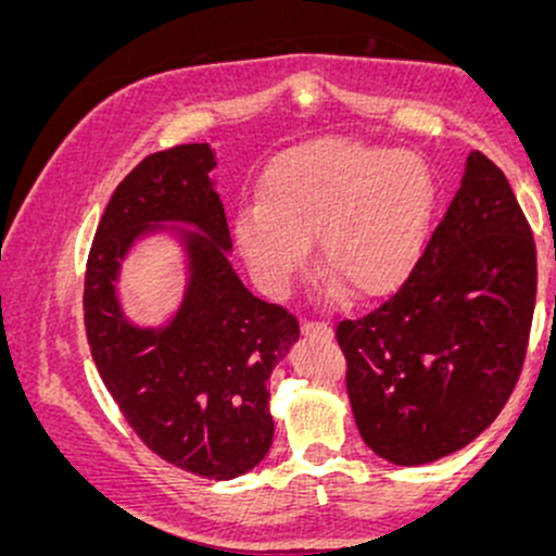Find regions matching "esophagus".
Returning a JSON list of instances; mask_svg holds the SVG:
<instances>
[{
	"instance_id": "34e87169",
	"label": "esophagus",
	"mask_w": 556,
	"mask_h": 556,
	"mask_svg": "<svg viewBox=\"0 0 556 556\" xmlns=\"http://www.w3.org/2000/svg\"><path fill=\"white\" fill-rule=\"evenodd\" d=\"M300 331H303V337H318V340L331 337V327L327 321H303L300 324Z\"/></svg>"
}]
</instances>
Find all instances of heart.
<instances>
[{"label":"heart","instance_id":"1","mask_svg":"<svg viewBox=\"0 0 556 556\" xmlns=\"http://www.w3.org/2000/svg\"><path fill=\"white\" fill-rule=\"evenodd\" d=\"M437 180L416 151L324 136L271 159L258 203L240 208L232 238L253 282L282 298L305 269L353 300L392 295L424 256Z\"/></svg>","mask_w":556,"mask_h":556}]
</instances>
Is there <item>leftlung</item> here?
I'll return each instance as SVG.
<instances>
[{
    "label": "left lung",
    "mask_w": 556,
    "mask_h": 556,
    "mask_svg": "<svg viewBox=\"0 0 556 556\" xmlns=\"http://www.w3.org/2000/svg\"><path fill=\"white\" fill-rule=\"evenodd\" d=\"M533 305V232L502 169L473 151L410 277L337 324L363 442L394 465L473 442L518 384Z\"/></svg>",
    "instance_id": "1"
}]
</instances>
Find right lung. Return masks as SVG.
<instances>
[{
  "label": "right lung",
  "mask_w": 556,
  "mask_h": 556,
  "mask_svg": "<svg viewBox=\"0 0 556 556\" xmlns=\"http://www.w3.org/2000/svg\"><path fill=\"white\" fill-rule=\"evenodd\" d=\"M208 143L146 156L106 203L88 253L86 334L127 424L188 473L227 481L264 460L274 439L269 379L298 342L295 316L264 303L229 264V227ZM181 245L186 290L173 316L146 328L116 285L140 239Z\"/></svg>",
  "instance_id": "1"
}]
</instances>
